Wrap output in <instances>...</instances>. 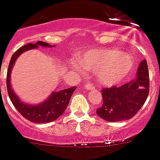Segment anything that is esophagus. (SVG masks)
<instances>
[{
    "instance_id": "1",
    "label": "esophagus",
    "mask_w": 160,
    "mask_h": 160,
    "mask_svg": "<svg viewBox=\"0 0 160 160\" xmlns=\"http://www.w3.org/2000/svg\"><path fill=\"white\" fill-rule=\"evenodd\" d=\"M83 88L85 89H87V90H90V89H93V84H91V83H88V84H84V86H83Z\"/></svg>"
}]
</instances>
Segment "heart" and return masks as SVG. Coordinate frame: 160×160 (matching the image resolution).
Instances as JSON below:
<instances>
[{
	"mask_svg": "<svg viewBox=\"0 0 160 160\" xmlns=\"http://www.w3.org/2000/svg\"><path fill=\"white\" fill-rule=\"evenodd\" d=\"M77 61L71 62V66L82 72L84 68L97 73L98 83L106 87L118 84L132 71L133 62L127 53L112 48H93L84 53Z\"/></svg>",
	"mask_w": 160,
	"mask_h": 160,
	"instance_id": "heart-1",
	"label": "heart"
}]
</instances>
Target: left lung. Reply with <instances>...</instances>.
Instances as JSON below:
<instances>
[{"label":"left lung","instance_id":"left-lung-1","mask_svg":"<svg viewBox=\"0 0 160 160\" xmlns=\"http://www.w3.org/2000/svg\"><path fill=\"white\" fill-rule=\"evenodd\" d=\"M149 90V71L145 59L140 63L136 79L120 87L112 86L102 89L103 102L96 113L110 122L128 120L143 106Z\"/></svg>","mask_w":160,"mask_h":160}]
</instances>
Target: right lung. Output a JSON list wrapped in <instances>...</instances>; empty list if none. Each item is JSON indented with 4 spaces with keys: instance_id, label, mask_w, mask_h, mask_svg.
Wrapping results in <instances>:
<instances>
[{
    "instance_id": "add662e5",
    "label": "right lung",
    "mask_w": 160,
    "mask_h": 160,
    "mask_svg": "<svg viewBox=\"0 0 160 160\" xmlns=\"http://www.w3.org/2000/svg\"><path fill=\"white\" fill-rule=\"evenodd\" d=\"M39 46L43 47V48L55 47L54 45L52 46L50 44L42 42V41H38L36 43H28L18 49L13 54L10 59L8 70H7V76H6V85H7V92H8L10 100L22 116L32 122L47 123L57 120L64 112L68 106L72 93L76 89V87H71V88L62 89L58 92H52L46 100L39 104H28L20 100V98L15 94V92L11 89L10 76H11L13 66L15 65L17 58H19L22 53L30 49L37 48Z\"/></svg>"
}]
</instances>
